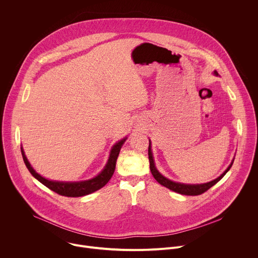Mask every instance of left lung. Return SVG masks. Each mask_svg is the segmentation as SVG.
<instances>
[{
    "mask_svg": "<svg viewBox=\"0 0 258 258\" xmlns=\"http://www.w3.org/2000/svg\"><path fill=\"white\" fill-rule=\"evenodd\" d=\"M214 73H215V75H217L216 71H214ZM148 155H149L150 170L152 172V175L160 183V185L164 186L165 188H167V189H169V190H171L173 192L179 193L181 195H188V196H197V195H201L204 192H206L208 189H210L212 186H214L217 181H219L220 179H222L225 176V174L230 170V168L232 167L233 162H234V161H232V163L226 169V171L222 175L218 176L217 178H215L214 180H211V181L206 182V183H200V185H186V183H180V182L172 181V180L164 177L162 174L159 173V171L156 169L155 164H154V160H153V156H152V152H151L150 143H149V148H148Z\"/></svg>",
    "mask_w": 258,
    "mask_h": 258,
    "instance_id": "1",
    "label": "left lung"
}]
</instances>
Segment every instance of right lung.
Instances as JSON below:
<instances>
[{"instance_id":"obj_1","label":"right lung","mask_w":258,"mask_h":258,"mask_svg":"<svg viewBox=\"0 0 258 258\" xmlns=\"http://www.w3.org/2000/svg\"><path fill=\"white\" fill-rule=\"evenodd\" d=\"M126 139H123L116 143L113 148L111 150V153H110V157L108 159V162L104 169L94 178L85 180V181H78V182H65V181H54V180H49L39 173H36L35 170L30 166L22 148H21V154L23 157V161L29 170V172L41 181L43 185H45L47 188L50 190L54 191L55 193L61 195V196H66V197H82L85 195H89L91 193H94L95 191L103 188L106 183L109 181V179L111 178L114 170H115V165H116V160L120 151V148L122 144L124 143Z\"/></svg>"}]
</instances>
